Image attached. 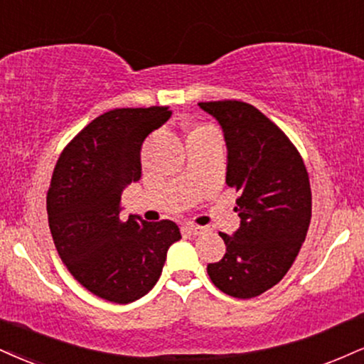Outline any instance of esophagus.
Wrapping results in <instances>:
<instances>
[{"label":"esophagus","instance_id":"obj_1","mask_svg":"<svg viewBox=\"0 0 364 364\" xmlns=\"http://www.w3.org/2000/svg\"><path fill=\"white\" fill-rule=\"evenodd\" d=\"M185 229L190 232V235H203L208 232V227H198V225H186Z\"/></svg>","mask_w":364,"mask_h":364}]
</instances>
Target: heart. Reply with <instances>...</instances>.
Returning a JSON list of instances; mask_svg holds the SVG:
<instances>
[{
	"label": "heart",
	"instance_id": "1",
	"mask_svg": "<svg viewBox=\"0 0 364 364\" xmlns=\"http://www.w3.org/2000/svg\"><path fill=\"white\" fill-rule=\"evenodd\" d=\"M201 130H207V129H201V127H200V129H195V130H193V132H191V134H196V132H201Z\"/></svg>",
	"mask_w": 364,
	"mask_h": 364
}]
</instances>
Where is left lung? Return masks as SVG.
<instances>
[{"label": "left lung", "instance_id": "left-lung-1", "mask_svg": "<svg viewBox=\"0 0 364 364\" xmlns=\"http://www.w3.org/2000/svg\"><path fill=\"white\" fill-rule=\"evenodd\" d=\"M198 107L222 127L227 146V186L239 191L240 225L220 237L225 254L207 266L220 291L252 299L273 288L299 256L312 217V193L304 161L268 117L244 102Z\"/></svg>", "mask_w": 364, "mask_h": 364}]
</instances>
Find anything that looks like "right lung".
<instances>
[{"instance_id": "add662e5", "label": "right lung", "mask_w": 364, "mask_h": 364, "mask_svg": "<svg viewBox=\"0 0 364 364\" xmlns=\"http://www.w3.org/2000/svg\"><path fill=\"white\" fill-rule=\"evenodd\" d=\"M166 107L117 108L95 118L57 161L47 215L69 273L87 291L132 304L157 283L171 244L181 239L171 220L122 222V193L142 174L140 149L169 120Z\"/></svg>"}]
</instances>
